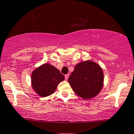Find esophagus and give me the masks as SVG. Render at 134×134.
Returning <instances> with one entry per match:
<instances>
[{
  "label": "esophagus",
  "instance_id": "obj_1",
  "mask_svg": "<svg viewBox=\"0 0 134 134\" xmlns=\"http://www.w3.org/2000/svg\"><path fill=\"white\" fill-rule=\"evenodd\" d=\"M64 77H65V79L67 81L68 79V77H69V74H66V75H65V76Z\"/></svg>",
  "mask_w": 134,
  "mask_h": 134
}]
</instances>
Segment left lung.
<instances>
[{"instance_id":"obj_1","label":"left lung","mask_w":134,"mask_h":134,"mask_svg":"<svg viewBox=\"0 0 134 134\" xmlns=\"http://www.w3.org/2000/svg\"><path fill=\"white\" fill-rule=\"evenodd\" d=\"M74 92L84 99L96 97L101 91L104 74L101 67L95 62L88 60L75 65L68 78Z\"/></svg>"}]
</instances>
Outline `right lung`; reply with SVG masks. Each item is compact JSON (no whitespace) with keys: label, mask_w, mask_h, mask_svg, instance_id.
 <instances>
[{"label":"right lung","mask_w":134,"mask_h":134,"mask_svg":"<svg viewBox=\"0 0 134 134\" xmlns=\"http://www.w3.org/2000/svg\"><path fill=\"white\" fill-rule=\"evenodd\" d=\"M64 80V76L60 71L48 63L37 67L31 75L32 88L38 96L43 97L54 93L58 85Z\"/></svg>","instance_id":"right-lung-1"}]
</instances>
